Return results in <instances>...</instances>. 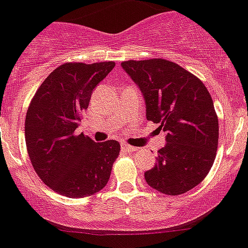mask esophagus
Here are the masks:
<instances>
[{
    "label": "esophagus",
    "mask_w": 248,
    "mask_h": 248,
    "mask_svg": "<svg viewBox=\"0 0 248 248\" xmlns=\"http://www.w3.org/2000/svg\"><path fill=\"white\" fill-rule=\"evenodd\" d=\"M121 147H122V149L126 150V152H129V153H135V152H137V150H138V148L132 147V145L126 144V143H124V144H122Z\"/></svg>",
    "instance_id": "esophagus-1"
}]
</instances>
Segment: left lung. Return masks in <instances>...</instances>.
Returning <instances> with one entry per match:
<instances>
[{
	"instance_id": "8db88e82",
	"label": "left lung",
	"mask_w": 248,
	"mask_h": 248,
	"mask_svg": "<svg viewBox=\"0 0 248 248\" xmlns=\"http://www.w3.org/2000/svg\"><path fill=\"white\" fill-rule=\"evenodd\" d=\"M122 68L145 101L147 120L159 124L166 144L144 172L152 188L169 196L203 181L218 149L219 124L212 96L196 76L163 59L126 61Z\"/></svg>"
}]
</instances>
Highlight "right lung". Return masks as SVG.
<instances>
[{
  "instance_id": "obj_1",
  "label": "right lung",
  "mask_w": 248,
  "mask_h": 248,
  "mask_svg": "<svg viewBox=\"0 0 248 248\" xmlns=\"http://www.w3.org/2000/svg\"><path fill=\"white\" fill-rule=\"evenodd\" d=\"M113 67V62L61 64L39 87L27 111L25 143L31 165L62 196L88 197L110 179L120 143H96L76 129L93 90Z\"/></svg>"
}]
</instances>
